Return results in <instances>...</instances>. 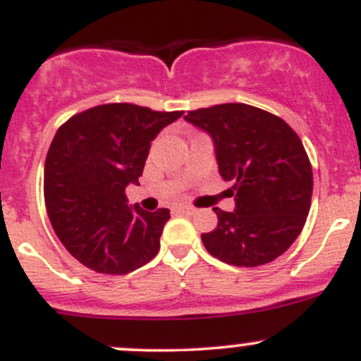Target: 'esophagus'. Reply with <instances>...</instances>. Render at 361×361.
Returning <instances> with one entry per match:
<instances>
[{
    "label": "esophagus",
    "mask_w": 361,
    "mask_h": 361,
    "mask_svg": "<svg viewBox=\"0 0 361 361\" xmlns=\"http://www.w3.org/2000/svg\"><path fill=\"white\" fill-rule=\"evenodd\" d=\"M174 212H176V214H180V216H190V214H193V212H195V209H193V207H190V206H178L176 209H174Z\"/></svg>",
    "instance_id": "1"
}]
</instances>
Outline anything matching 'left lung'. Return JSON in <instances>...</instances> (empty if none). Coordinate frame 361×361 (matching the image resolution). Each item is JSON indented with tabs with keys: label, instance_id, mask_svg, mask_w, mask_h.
I'll return each mask as SVG.
<instances>
[{
	"label": "left lung",
	"instance_id": "obj_1",
	"mask_svg": "<svg viewBox=\"0 0 361 361\" xmlns=\"http://www.w3.org/2000/svg\"><path fill=\"white\" fill-rule=\"evenodd\" d=\"M185 121L214 142L219 174L235 181V211L214 207L218 226L202 233L211 256L261 267L294 244L308 218L313 171L301 138L279 116L245 104L197 109Z\"/></svg>",
	"mask_w": 361,
	"mask_h": 361
}]
</instances>
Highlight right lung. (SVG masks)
Wrapping results in <instances>:
<instances>
[{
	"instance_id": "1",
	"label": "right lung",
	"mask_w": 361,
	"mask_h": 361,
	"mask_svg": "<svg viewBox=\"0 0 361 361\" xmlns=\"http://www.w3.org/2000/svg\"><path fill=\"white\" fill-rule=\"evenodd\" d=\"M183 112L105 104L59 128L44 162V204L66 249L98 273L124 275L154 259L169 209L128 206L150 142Z\"/></svg>"
}]
</instances>
